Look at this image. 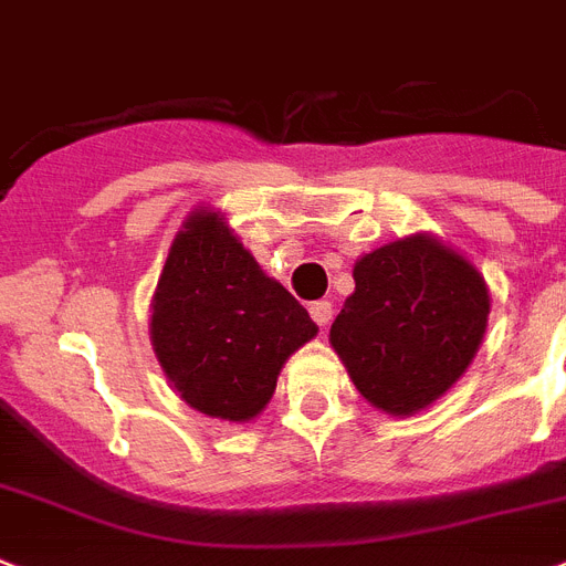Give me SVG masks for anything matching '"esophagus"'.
Returning a JSON list of instances; mask_svg holds the SVG:
<instances>
[{
	"label": "esophagus",
	"mask_w": 566,
	"mask_h": 566,
	"mask_svg": "<svg viewBox=\"0 0 566 566\" xmlns=\"http://www.w3.org/2000/svg\"><path fill=\"white\" fill-rule=\"evenodd\" d=\"M308 315H312V321L317 323V326H329L332 323V303L329 301H317L308 306Z\"/></svg>",
	"instance_id": "1"
}]
</instances>
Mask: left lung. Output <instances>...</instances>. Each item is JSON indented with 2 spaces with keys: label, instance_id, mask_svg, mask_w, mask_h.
<instances>
[{
  "label": "left lung",
  "instance_id": "left-lung-1",
  "mask_svg": "<svg viewBox=\"0 0 566 566\" xmlns=\"http://www.w3.org/2000/svg\"><path fill=\"white\" fill-rule=\"evenodd\" d=\"M355 292L329 329L332 349L371 407L423 412L481 349L490 286L470 258L434 234L398 237L355 260Z\"/></svg>",
  "mask_w": 566,
  "mask_h": 566
}]
</instances>
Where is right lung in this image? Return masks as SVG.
Returning <instances> with one entry per match:
<instances>
[{
  "label": "right lung",
  "instance_id": "1",
  "mask_svg": "<svg viewBox=\"0 0 566 566\" xmlns=\"http://www.w3.org/2000/svg\"><path fill=\"white\" fill-rule=\"evenodd\" d=\"M154 355L188 407L254 421L315 321L260 269L220 209L197 206L174 234L148 317Z\"/></svg>",
  "mask_w": 566,
  "mask_h": 566
}]
</instances>
